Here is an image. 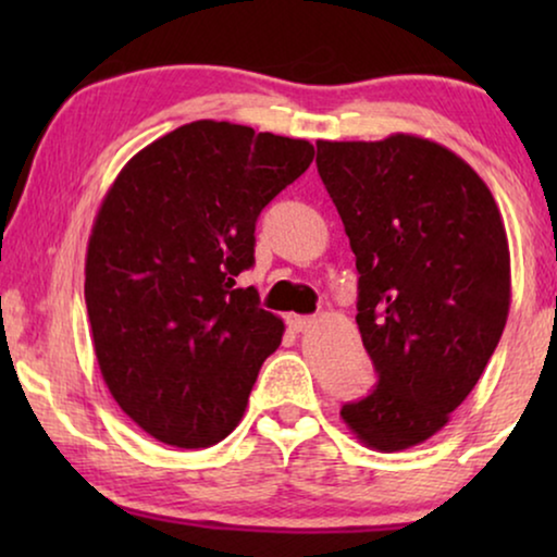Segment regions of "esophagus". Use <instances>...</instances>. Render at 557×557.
Returning <instances> with one entry per match:
<instances>
[{"label": "esophagus", "instance_id": "34e87169", "mask_svg": "<svg viewBox=\"0 0 557 557\" xmlns=\"http://www.w3.org/2000/svg\"><path fill=\"white\" fill-rule=\"evenodd\" d=\"M288 326H292L294 332H307L309 326H314V317H299V314H292L286 319Z\"/></svg>", "mask_w": 557, "mask_h": 557}]
</instances>
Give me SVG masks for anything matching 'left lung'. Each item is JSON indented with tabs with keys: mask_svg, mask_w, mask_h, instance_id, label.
<instances>
[{
	"mask_svg": "<svg viewBox=\"0 0 557 557\" xmlns=\"http://www.w3.org/2000/svg\"><path fill=\"white\" fill-rule=\"evenodd\" d=\"M317 170L355 253V319L377 372L339 416L368 448L403 451L444 429L505 332V220L459 154L416 134L317 141Z\"/></svg>",
	"mask_w": 557,
	"mask_h": 557,
	"instance_id": "1",
	"label": "left lung"
}]
</instances>
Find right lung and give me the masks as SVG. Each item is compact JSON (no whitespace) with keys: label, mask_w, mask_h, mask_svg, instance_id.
I'll list each match as a JSON object with an SVG mask.
<instances>
[{"label":"right lung","mask_w":557,"mask_h":557,"mask_svg":"<svg viewBox=\"0 0 557 557\" xmlns=\"http://www.w3.org/2000/svg\"><path fill=\"white\" fill-rule=\"evenodd\" d=\"M314 159L307 139L193 121L134 154L106 193L86 253L98 368L121 410L177 448L223 441L246 413L284 322L235 276L256 220Z\"/></svg>","instance_id":"add662e5"}]
</instances>
